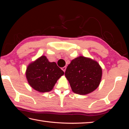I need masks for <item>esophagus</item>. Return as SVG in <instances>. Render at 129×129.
<instances>
[{
  "instance_id": "1",
  "label": "esophagus",
  "mask_w": 129,
  "mask_h": 129,
  "mask_svg": "<svg viewBox=\"0 0 129 129\" xmlns=\"http://www.w3.org/2000/svg\"><path fill=\"white\" fill-rule=\"evenodd\" d=\"M66 69H67V67H62V68H61V69L64 72H65V70H66Z\"/></svg>"
}]
</instances>
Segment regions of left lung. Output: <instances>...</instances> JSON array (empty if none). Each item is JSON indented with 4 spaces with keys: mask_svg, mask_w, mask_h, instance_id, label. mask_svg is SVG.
Segmentation results:
<instances>
[{
    "mask_svg": "<svg viewBox=\"0 0 129 129\" xmlns=\"http://www.w3.org/2000/svg\"><path fill=\"white\" fill-rule=\"evenodd\" d=\"M65 76L74 93L85 95L92 92L99 86L102 69L97 62L80 56L68 65Z\"/></svg>",
    "mask_w": 129,
    "mask_h": 129,
    "instance_id": "8db88e82",
    "label": "left lung"
}]
</instances>
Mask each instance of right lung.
Listing matches in <instances>:
<instances>
[{"label":"right lung","mask_w":129,"mask_h":129,"mask_svg":"<svg viewBox=\"0 0 129 129\" xmlns=\"http://www.w3.org/2000/svg\"><path fill=\"white\" fill-rule=\"evenodd\" d=\"M64 74L56 62H49L44 56L30 63L26 71V77L29 84L40 92L51 91L57 80Z\"/></svg>","instance_id":"1"}]
</instances>
